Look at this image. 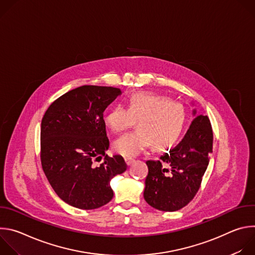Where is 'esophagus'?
Masks as SVG:
<instances>
[{
	"label": "esophagus",
	"instance_id": "obj_1",
	"mask_svg": "<svg viewBox=\"0 0 255 255\" xmlns=\"http://www.w3.org/2000/svg\"><path fill=\"white\" fill-rule=\"evenodd\" d=\"M125 162L127 165H131L134 162V158L132 157H125Z\"/></svg>",
	"mask_w": 255,
	"mask_h": 255
}]
</instances>
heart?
Returning a JSON list of instances; mask_svg holds the SVG:
<instances>
[{
	"label": "heart",
	"mask_w": 255,
	"mask_h": 255,
	"mask_svg": "<svg viewBox=\"0 0 255 255\" xmlns=\"http://www.w3.org/2000/svg\"><path fill=\"white\" fill-rule=\"evenodd\" d=\"M135 120L138 128L113 143L114 150L123 156H135L151 144L157 150L172 147L185 131L188 113L167 97L139 92L129 97L127 108L116 105L104 117L106 126L115 133L131 127Z\"/></svg>",
	"instance_id": "obj_1"
}]
</instances>
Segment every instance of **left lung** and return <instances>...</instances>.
<instances>
[{
	"instance_id": "8db88e82",
	"label": "left lung",
	"mask_w": 255,
	"mask_h": 255,
	"mask_svg": "<svg viewBox=\"0 0 255 255\" xmlns=\"http://www.w3.org/2000/svg\"><path fill=\"white\" fill-rule=\"evenodd\" d=\"M193 114L196 116L197 111ZM213 149V131L208 116L197 115L177 146L147 160L144 199L151 207L173 212L187 206L198 193Z\"/></svg>"
}]
</instances>
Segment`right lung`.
<instances>
[{
    "label": "right lung",
    "instance_id": "add662e5",
    "mask_svg": "<svg viewBox=\"0 0 255 255\" xmlns=\"http://www.w3.org/2000/svg\"><path fill=\"white\" fill-rule=\"evenodd\" d=\"M120 94L113 87L82 86L55 100L42 118L43 171L57 196L72 207L93 210L110 202L111 179L127 168L121 155L106 154L110 142L104 111Z\"/></svg>",
    "mask_w": 255,
    "mask_h": 255
}]
</instances>
